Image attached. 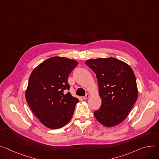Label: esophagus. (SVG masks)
<instances>
[{"mask_svg":"<svg viewBox=\"0 0 159 159\" xmlns=\"http://www.w3.org/2000/svg\"><path fill=\"white\" fill-rule=\"evenodd\" d=\"M89 98V94H86L85 96H84L83 97V99H88Z\"/></svg>","mask_w":159,"mask_h":159,"instance_id":"34e87169","label":"esophagus"}]
</instances>
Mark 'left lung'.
<instances>
[{
  "mask_svg": "<svg viewBox=\"0 0 159 159\" xmlns=\"http://www.w3.org/2000/svg\"><path fill=\"white\" fill-rule=\"evenodd\" d=\"M96 75L102 103L94 112L95 118L106 127L122 122L138 98L136 77L132 68L114 57L85 61Z\"/></svg>",
  "mask_w": 159,
  "mask_h": 159,
  "instance_id": "1",
  "label": "left lung"
}]
</instances>
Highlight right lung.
<instances>
[{"label": "right lung", "mask_w": 159, "mask_h": 159, "mask_svg": "<svg viewBox=\"0 0 159 159\" xmlns=\"http://www.w3.org/2000/svg\"><path fill=\"white\" fill-rule=\"evenodd\" d=\"M78 65L66 57H52L37 66L28 80L26 99L30 108L46 127L56 129L71 120L79 99L66 91L70 74Z\"/></svg>", "instance_id": "obj_1"}]
</instances>
